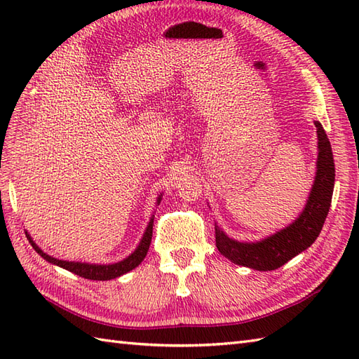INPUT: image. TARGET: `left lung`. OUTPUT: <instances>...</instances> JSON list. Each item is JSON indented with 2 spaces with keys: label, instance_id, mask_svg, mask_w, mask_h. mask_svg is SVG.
<instances>
[{
  "label": "left lung",
  "instance_id": "obj_1",
  "mask_svg": "<svg viewBox=\"0 0 359 359\" xmlns=\"http://www.w3.org/2000/svg\"><path fill=\"white\" fill-rule=\"evenodd\" d=\"M315 126L318 133L316 175L306 207L294 222L256 242H239L228 238L222 228L215 224L216 247L220 255L233 264L259 271L276 270L307 250L321 233L332 203L334 163L329 137L319 121H315Z\"/></svg>",
  "mask_w": 359,
  "mask_h": 359
}]
</instances>
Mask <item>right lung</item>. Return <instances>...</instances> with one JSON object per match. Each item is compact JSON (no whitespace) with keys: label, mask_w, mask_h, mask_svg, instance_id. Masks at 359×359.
Here are the masks:
<instances>
[{"label":"right lung","mask_w":359,"mask_h":359,"mask_svg":"<svg viewBox=\"0 0 359 359\" xmlns=\"http://www.w3.org/2000/svg\"><path fill=\"white\" fill-rule=\"evenodd\" d=\"M162 201V193L158 194L157 197V205ZM152 225H154V216H151L149 222L147 230L143 233V238L140 241L139 245L133 251L131 255L128 257H125L123 261L116 262V264H108V265H102V264H88V262H74V261H62V259H57V257H52L48 253H44V251L36 245L34 242V239L30 238V234L26 231L27 239L30 242V245L34 247V250L36 251L38 255H40L44 261H48L52 265H57V266H62V269L71 271L74 274H77V276H81L85 279H90V280H109V279H116L121 274H125L128 271L134 270L135 266H139V264L143 261L144 256H147L149 245H151V238H152Z\"/></svg>","instance_id":"add662e5"}]
</instances>
